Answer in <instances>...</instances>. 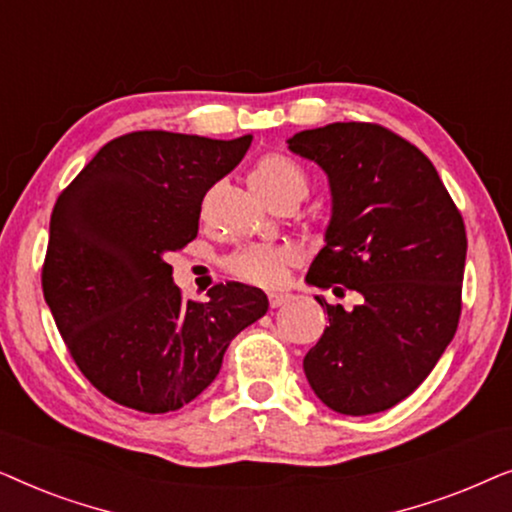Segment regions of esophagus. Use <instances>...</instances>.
<instances>
[{
    "label": "esophagus",
    "instance_id": "34e87169",
    "mask_svg": "<svg viewBox=\"0 0 512 512\" xmlns=\"http://www.w3.org/2000/svg\"><path fill=\"white\" fill-rule=\"evenodd\" d=\"M289 296H282V293H270V307H282Z\"/></svg>",
    "mask_w": 512,
    "mask_h": 512
}]
</instances>
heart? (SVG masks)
Segmentation results:
<instances>
[{"instance_id": "b5f03b06", "label": "heart", "mask_w": 512, "mask_h": 512, "mask_svg": "<svg viewBox=\"0 0 512 512\" xmlns=\"http://www.w3.org/2000/svg\"><path fill=\"white\" fill-rule=\"evenodd\" d=\"M249 184L258 198L268 205L289 193L307 191V177L296 160L282 153H268L254 165L249 174ZM298 263V251L293 247H244L228 258L226 268L230 275L247 284L279 286L286 279L291 265Z\"/></svg>"}]
</instances>
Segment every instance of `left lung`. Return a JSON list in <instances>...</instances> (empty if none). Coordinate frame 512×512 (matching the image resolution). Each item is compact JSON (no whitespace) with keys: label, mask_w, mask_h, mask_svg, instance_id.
Here are the masks:
<instances>
[{"label":"left lung","mask_w":512,"mask_h":512,"mask_svg":"<svg viewBox=\"0 0 512 512\" xmlns=\"http://www.w3.org/2000/svg\"><path fill=\"white\" fill-rule=\"evenodd\" d=\"M324 170L331 221L305 282L356 291L354 310L317 303L328 326L305 354L317 398L340 415L394 408L426 380L457 333L466 230L436 167L373 123H328L286 139Z\"/></svg>","instance_id":"1"}]
</instances>
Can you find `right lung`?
<instances>
[{"mask_svg":"<svg viewBox=\"0 0 512 512\" xmlns=\"http://www.w3.org/2000/svg\"><path fill=\"white\" fill-rule=\"evenodd\" d=\"M251 135L130 132L104 144L55 202L44 298L76 366L111 401L160 415L198 398L268 296L216 284L181 298L167 256L198 235L200 205Z\"/></svg>","mask_w":512,"mask_h":512,"instance_id":"obj_1","label":"right lung"}]
</instances>
